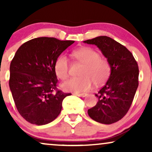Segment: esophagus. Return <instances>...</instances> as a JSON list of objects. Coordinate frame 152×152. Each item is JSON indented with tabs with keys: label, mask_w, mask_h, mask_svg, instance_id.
Returning <instances> with one entry per match:
<instances>
[{
	"label": "esophagus",
	"mask_w": 152,
	"mask_h": 152,
	"mask_svg": "<svg viewBox=\"0 0 152 152\" xmlns=\"http://www.w3.org/2000/svg\"><path fill=\"white\" fill-rule=\"evenodd\" d=\"M76 94V95H77L78 96H80V97H85L87 95L86 94Z\"/></svg>",
	"instance_id": "34e87169"
}]
</instances>
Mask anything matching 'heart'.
Returning <instances> with one entry per match:
<instances>
[{"label":"heart","instance_id":"obj_1","mask_svg":"<svg viewBox=\"0 0 152 152\" xmlns=\"http://www.w3.org/2000/svg\"><path fill=\"white\" fill-rule=\"evenodd\" d=\"M71 56L83 64L79 77L71 78L62 84L66 91L82 92L89 89L92 83L96 86L104 84L110 74V65L106 59L101 58L98 51L90 47H81L73 50ZM57 77L65 80L69 76V64L65 56H60L54 64Z\"/></svg>","mask_w":152,"mask_h":152}]
</instances>
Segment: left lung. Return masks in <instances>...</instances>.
Returning a JSON list of instances; mask_svg holds the SVG:
<instances>
[{
	"instance_id": "obj_1",
	"label": "left lung",
	"mask_w": 152,
	"mask_h": 152,
	"mask_svg": "<svg viewBox=\"0 0 152 152\" xmlns=\"http://www.w3.org/2000/svg\"><path fill=\"white\" fill-rule=\"evenodd\" d=\"M83 42L98 47L111 68L107 82L95 94L98 102L88 110V114L99 123H115L126 114L133 102L139 86L137 62L126 47L108 36H99Z\"/></svg>"
}]
</instances>
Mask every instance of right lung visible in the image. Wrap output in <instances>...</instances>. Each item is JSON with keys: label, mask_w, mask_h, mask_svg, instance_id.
Returning a JSON list of instances; mask_svg holds the SVG:
<instances>
[{"label": "right lung", "mask_w": 152, "mask_h": 152, "mask_svg": "<svg viewBox=\"0 0 152 152\" xmlns=\"http://www.w3.org/2000/svg\"><path fill=\"white\" fill-rule=\"evenodd\" d=\"M74 41L40 37L21 45L10 66L9 86L17 110L29 123L44 125L57 118L65 97L57 88L56 60Z\"/></svg>", "instance_id": "right-lung-1"}]
</instances>
